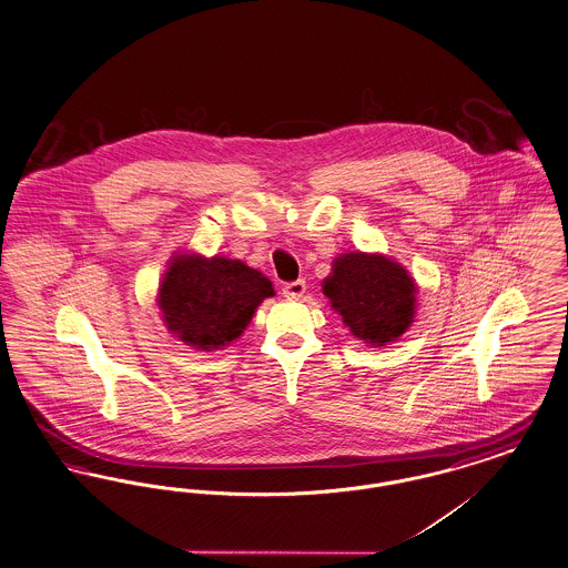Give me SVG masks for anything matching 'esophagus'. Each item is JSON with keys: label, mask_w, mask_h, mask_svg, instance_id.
<instances>
[{"label": "esophagus", "mask_w": 568, "mask_h": 568, "mask_svg": "<svg viewBox=\"0 0 568 568\" xmlns=\"http://www.w3.org/2000/svg\"><path fill=\"white\" fill-rule=\"evenodd\" d=\"M306 294V281H294V283H287L285 287H283V295L287 297V300H300V297H304Z\"/></svg>", "instance_id": "esophagus-1"}]
</instances>
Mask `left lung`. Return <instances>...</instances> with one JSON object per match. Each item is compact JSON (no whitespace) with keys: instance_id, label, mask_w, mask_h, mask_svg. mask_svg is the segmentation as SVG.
Instances as JSON below:
<instances>
[{"instance_id":"1","label":"left lung","mask_w":568,"mask_h":568,"mask_svg":"<svg viewBox=\"0 0 568 568\" xmlns=\"http://www.w3.org/2000/svg\"><path fill=\"white\" fill-rule=\"evenodd\" d=\"M416 290L402 264L364 251L342 253L323 281V294L351 334L376 346L397 341L412 325Z\"/></svg>"}]
</instances>
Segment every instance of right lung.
Returning a JSON list of instances; mask_svg holds the SVG:
<instances>
[{
	"instance_id": "1",
	"label": "right lung",
	"mask_w": 568,
	"mask_h": 568,
	"mask_svg": "<svg viewBox=\"0 0 568 568\" xmlns=\"http://www.w3.org/2000/svg\"><path fill=\"white\" fill-rule=\"evenodd\" d=\"M273 295V283L241 260L182 253L162 276L159 308L173 336L194 348L215 351L236 341L255 308Z\"/></svg>"
}]
</instances>
